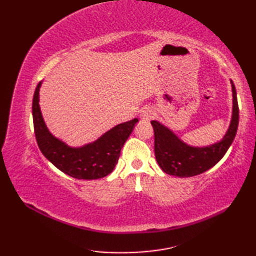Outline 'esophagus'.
<instances>
[{
  "instance_id": "1",
  "label": "esophagus",
  "mask_w": 256,
  "mask_h": 256,
  "mask_svg": "<svg viewBox=\"0 0 256 256\" xmlns=\"http://www.w3.org/2000/svg\"><path fill=\"white\" fill-rule=\"evenodd\" d=\"M140 118L144 120V121H148V120L153 118V111L150 110V108H144V110L140 112Z\"/></svg>"
}]
</instances>
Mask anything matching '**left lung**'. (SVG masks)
I'll return each mask as SVG.
<instances>
[{"label":"left lung","instance_id":"8db88e82","mask_svg":"<svg viewBox=\"0 0 256 256\" xmlns=\"http://www.w3.org/2000/svg\"><path fill=\"white\" fill-rule=\"evenodd\" d=\"M233 110L230 126L220 142L204 148L184 143L170 128L152 121L155 138V157L162 172L176 177H192L210 170L224 156L236 138L238 125V106L236 86L231 81Z\"/></svg>","mask_w":256,"mask_h":256}]
</instances>
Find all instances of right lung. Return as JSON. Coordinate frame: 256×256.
Instances as JSON below:
<instances>
[{"mask_svg": "<svg viewBox=\"0 0 256 256\" xmlns=\"http://www.w3.org/2000/svg\"><path fill=\"white\" fill-rule=\"evenodd\" d=\"M36 86L32 98V121L35 136L40 152L59 170L77 179H99L108 176L118 160L121 148L138 121L133 118L116 125L82 148H70L48 131L40 108V88Z\"/></svg>", "mask_w": 256, "mask_h": 256, "instance_id": "1", "label": "right lung"}]
</instances>
